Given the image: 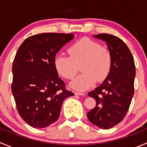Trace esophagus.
<instances>
[{
  "mask_svg": "<svg viewBox=\"0 0 147 147\" xmlns=\"http://www.w3.org/2000/svg\"><path fill=\"white\" fill-rule=\"evenodd\" d=\"M75 94L76 95H84V92H75Z\"/></svg>",
  "mask_w": 147,
  "mask_h": 147,
  "instance_id": "obj_1",
  "label": "esophagus"
}]
</instances>
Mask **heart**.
<instances>
[{
  "label": "heart",
  "instance_id": "1",
  "mask_svg": "<svg viewBox=\"0 0 147 147\" xmlns=\"http://www.w3.org/2000/svg\"><path fill=\"white\" fill-rule=\"evenodd\" d=\"M69 56L57 55L55 59L56 70L67 80H72L81 65L82 74L71 82V87L78 90L90 88L96 81L102 82L107 78L112 68L110 50L88 38L77 41L68 49Z\"/></svg>",
  "mask_w": 147,
  "mask_h": 147
}]
</instances>
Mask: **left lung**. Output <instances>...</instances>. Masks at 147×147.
Segmentation results:
<instances>
[{"instance_id": "obj_1", "label": "left lung", "mask_w": 147, "mask_h": 147, "mask_svg": "<svg viewBox=\"0 0 147 147\" xmlns=\"http://www.w3.org/2000/svg\"><path fill=\"white\" fill-rule=\"evenodd\" d=\"M107 42L112 56V68L103 83L90 92L96 106L87 113L89 120L104 129L112 128L124 118L134 92L136 69L127 45L118 37L102 33L94 35Z\"/></svg>"}]
</instances>
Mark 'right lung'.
<instances>
[{
    "instance_id": "1",
    "label": "right lung",
    "mask_w": 147,
    "mask_h": 147,
    "mask_svg": "<svg viewBox=\"0 0 147 147\" xmlns=\"http://www.w3.org/2000/svg\"><path fill=\"white\" fill-rule=\"evenodd\" d=\"M73 38L57 32L32 35L16 53L12 93L19 115L31 127L44 128L57 121L63 102L74 95L55 67L56 53Z\"/></svg>"
}]
</instances>
